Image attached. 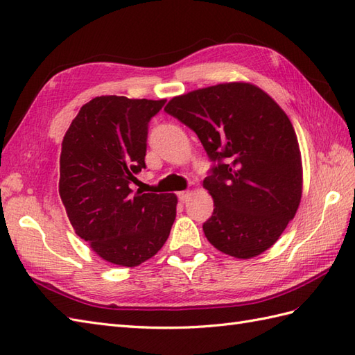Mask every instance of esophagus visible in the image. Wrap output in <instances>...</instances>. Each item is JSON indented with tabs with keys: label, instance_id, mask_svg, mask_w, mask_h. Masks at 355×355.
<instances>
[{
	"label": "esophagus",
	"instance_id": "1",
	"mask_svg": "<svg viewBox=\"0 0 355 355\" xmlns=\"http://www.w3.org/2000/svg\"><path fill=\"white\" fill-rule=\"evenodd\" d=\"M177 195H178V200L184 202V201L189 200V196H191V192H189V191H183V192H178Z\"/></svg>",
	"mask_w": 355,
	"mask_h": 355
}]
</instances>
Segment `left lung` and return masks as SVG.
<instances>
[{"mask_svg": "<svg viewBox=\"0 0 355 355\" xmlns=\"http://www.w3.org/2000/svg\"><path fill=\"white\" fill-rule=\"evenodd\" d=\"M164 112L200 137L216 164L204 180L215 202L207 241L236 259L269 250L300 207L302 163L291 119L251 83H222L174 96Z\"/></svg>", "mask_w": 355, "mask_h": 355, "instance_id": "obj_1", "label": "left lung"}]
</instances>
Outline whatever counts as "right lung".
Instances as JSON below:
<instances>
[{"instance_id": "right-lung-1", "label": "right lung", "mask_w": 355, "mask_h": 355, "mask_svg": "<svg viewBox=\"0 0 355 355\" xmlns=\"http://www.w3.org/2000/svg\"><path fill=\"white\" fill-rule=\"evenodd\" d=\"M164 103L96 96L63 137L62 202L76 233L113 265L133 268L151 259L175 220L174 193L131 191L145 168L148 122Z\"/></svg>"}]
</instances>
